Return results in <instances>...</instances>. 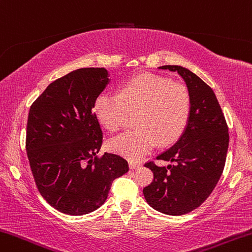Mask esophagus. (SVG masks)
Returning <instances> with one entry per match:
<instances>
[{
	"instance_id": "obj_1",
	"label": "esophagus",
	"mask_w": 252,
	"mask_h": 252,
	"mask_svg": "<svg viewBox=\"0 0 252 252\" xmlns=\"http://www.w3.org/2000/svg\"><path fill=\"white\" fill-rule=\"evenodd\" d=\"M141 166H142V163H139V162H134V161L129 162L130 169H137V168H141Z\"/></svg>"
}]
</instances>
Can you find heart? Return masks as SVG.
Masks as SVG:
<instances>
[{
    "instance_id": "b5f03b06",
    "label": "heart",
    "mask_w": 252,
    "mask_h": 252,
    "mask_svg": "<svg viewBox=\"0 0 252 252\" xmlns=\"http://www.w3.org/2000/svg\"><path fill=\"white\" fill-rule=\"evenodd\" d=\"M188 89L168 77L144 73L129 80L121 94L96 96L94 114L108 130L125 125L128 111L137 113V128L111 138L108 148L129 160H139L160 145L171 144L183 134L190 115Z\"/></svg>"
}]
</instances>
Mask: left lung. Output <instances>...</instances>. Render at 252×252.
Wrapping results in <instances>:
<instances>
[{
    "mask_svg": "<svg viewBox=\"0 0 252 252\" xmlns=\"http://www.w3.org/2000/svg\"><path fill=\"white\" fill-rule=\"evenodd\" d=\"M158 68L177 72L183 77L190 94L191 108L178 142L157 157L175 164L145 163L152 170L153 181L143 193L154 210L183 215L199 207L219 183L229 148V128L214 91L200 77L178 65Z\"/></svg>",
    "mask_w": 252,
    "mask_h": 252,
    "instance_id": "1",
    "label": "left lung"
}]
</instances>
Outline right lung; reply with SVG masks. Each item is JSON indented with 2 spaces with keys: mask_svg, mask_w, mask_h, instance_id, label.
Instances as JSON below:
<instances>
[{
  "mask_svg": "<svg viewBox=\"0 0 252 252\" xmlns=\"http://www.w3.org/2000/svg\"><path fill=\"white\" fill-rule=\"evenodd\" d=\"M108 83L106 68L75 69L50 83L30 107L26 150L34 183L64 214L98 210L113 181L128 171L121 156L98 158L102 130L94 108Z\"/></svg>",
  "mask_w": 252,
  "mask_h": 252,
  "instance_id": "add662e5",
  "label": "right lung"
}]
</instances>
